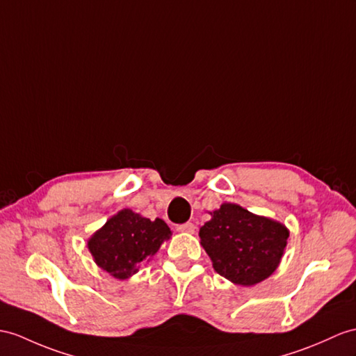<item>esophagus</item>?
Returning a JSON list of instances; mask_svg holds the SVG:
<instances>
[{"label":"esophagus","mask_w":356,"mask_h":356,"mask_svg":"<svg viewBox=\"0 0 356 356\" xmlns=\"http://www.w3.org/2000/svg\"><path fill=\"white\" fill-rule=\"evenodd\" d=\"M177 229H178L179 232H188V234H193V232H195V225H193V223H190V222H187V223H183V225H178Z\"/></svg>","instance_id":"34e87169"}]
</instances>
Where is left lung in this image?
I'll list each match as a JSON object with an SVG mask.
<instances>
[{
  "instance_id": "left-lung-1",
  "label": "left lung",
  "mask_w": 356,
  "mask_h": 356,
  "mask_svg": "<svg viewBox=\"0 0 356 356\" xmlns=\"http://www.w3.org/2000/svg\"><path fill=\"white\" fill-rule=\"evenodd\" d=\"M210 216L199 237L214 270L223 278L250 287L278 268L290 236L284 223L232 202H223Z\"/></svg>"
}]
</instances>
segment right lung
Wrapping results in <instances>:
<instances>
[{
  "label": "right lung",
  "instance_id": "add662e5",
  "mask_svg": "<svg viewBox=\"0 0 356 356\" xmlns=\"http://www.w3.org/2000/svg\"><path fill=\"white\" fill-rule=\"evenodd\" d=\"M170 236L172 231L164 220H151L124 208L92 234L88 249L101 270L116 280H128L151 261Z\"/></svg>",
  "mask_w": 356,
  "mask_h": 356
}]
</instances>
